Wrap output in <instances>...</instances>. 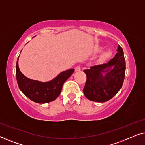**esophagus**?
I'll return each mask as SVG.
<instances>
[{"mask_svg":"<svg viewBox=\"0 0 145 145\" xmlns=\"http://www.w3.org/2000/svg\"><path fill=\"white\" fill-rule=\"evenodd\" d=\"M75 72H79V71L81 70V66H77L75 68Z\"/></svg>","mask_w":145,"mask_h":145,"instance_id":"1","label":"esophagus"}]
</instances>
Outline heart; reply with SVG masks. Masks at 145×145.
Listing matches in <instances>:
<instances>
[{"label":"heart","mask_w":145,"mask_h":145,"mask_svg":"<svg viewBox=\"0 0 145 145\" xmlns=\"http://www.w3.org/2000/svg\"><path fill=\"white\" fill-rule=\"evenodd\" d=\"M108 56V53L106 52L105 53V54H104V56Z\"/></svg>","instance_id":"1"}]
</instances>
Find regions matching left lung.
<instances>
[{
	"label": "left lung",
	"mask_w": 145,
	"mask_h": 145,
	"mask_svg": "<svg viewBox=\"0 0 145 145\" xmlns=\"http://www.w3.org/2000/svg\"><path fill=\"white\" fill-rule=\"evenodd\" d=\"M114 58L106 64L91 66L83 72L87 75L83 93L90 101L103 103L110 100L120 90L125 74L123 51L120 45ZM107 72L105 76L102 72Z\"/></svg>",
	"instance_id": "left-lung-1"
}]
</instances>
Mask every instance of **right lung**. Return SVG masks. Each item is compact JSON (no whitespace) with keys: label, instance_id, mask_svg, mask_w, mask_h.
Segmentation results:
<instances>
[{"label":"right lung","instance_id":"obj_1","mask_svg":"<svg viewBox=\"0 0 145 145\" xmlns=\"http://www.w3.org/2000/svg\"><path fill=\"white\" fill-rule=\"evenodd\" d=\"M73 72L74 69L66 70L52 81L42 83L30 79L22 74L18 66V59L16 66V79L20 90L32 101L41 104L54 101L60 95L63 84Z\"/></svg>","mask_w":145,"mask_h":145}]
</instances>
